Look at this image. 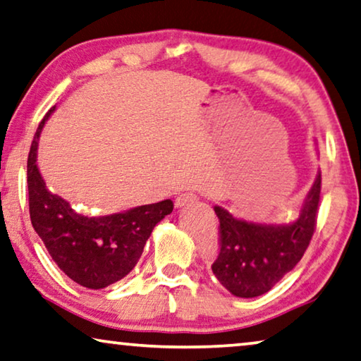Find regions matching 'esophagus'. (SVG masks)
<instances>
[{"mask_svg": "<svg viewBox=\"0 0 361 361\" xmlns=\"http://www.w3.org/2000/svg\"><path fill=\"white\" fill-rule=\"evenodd\" d=\"M195 200H197L195 193H193V192H184V193H179V195H177L174 205L177 208H182V207L189 205V203H193Z\"/></svg>", "mask_w": 361, "mask_h": 361, "instance_id": "esophagus-1", "label": "esophagus"}]
</instances>
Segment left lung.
I'll list each match as a JSON object with an SVG mask.
<instances>
[{"label":"left lung","mask_w":361,"mask_h":361,"mask_svg":"<svg viewBox=\"0 0 361 361\" xmlns=\"http://www.w3.org/2000/svg\"><path fill=\"white\" fill-rule=\"evenodd\" d=\"M321 195V171L307 192L298 219L285 224L254 223L215 207L219 254L212 270L229 293L255 298L274 288L300 262L314 234Z\"/></svg>","instance_id":"8db88e82"}]
</instances>
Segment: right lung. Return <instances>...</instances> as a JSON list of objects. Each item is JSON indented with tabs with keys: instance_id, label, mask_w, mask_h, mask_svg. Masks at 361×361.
Masks as SVG:
<instances>
[{
	"instance_id": "right-lung-1",
	"label": "right lung",
	"mask_w": 361,
	"mask_h": 361,
	"mask_svg": "<svg viewBox=\"0 0 361 361\" xmlns=\"http://www.w3.org/2000/svg\"><path fill=\"white\" fill-rule=\"evenodd\" d=\"M42 120L27 158L30 221L47 250L65 275L78 285L101 290L128 275L142 257L156 224L172 212L171 200L135 207L114 215L86 216L47 189L37 168Z\"/></svg>"
}]
</instances>
